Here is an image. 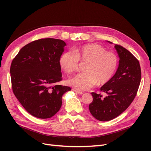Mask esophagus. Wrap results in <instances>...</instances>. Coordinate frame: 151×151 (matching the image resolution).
Returning a JSON list of instances; mask_svg holds the SVG:
<instances>
[{
  "mask_svg": "<svg viewBox=\"0 0 151 151\" xmlns=\"http://www.w3.org/2000/svg\"><path fill=\"white\" fill-rule=\"evenodd\" d=\"M73 91H74V92L77 94H83V92H81V91H77L76 89H73Z\"/></svg>",
  "mask_w": 151,
  "mask_h": 151,
  "instance_id": "obj_1",
  "label": "esophagus"
}]
</instances>
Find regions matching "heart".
Wrapping results in <instances>:
<instances>
[{
  "label": "heart",
  "mask_w": 151,
  "mask_h": 151,
  "mask_svg": "<svg viewBox=\"0 0 151 151\" xmlns=\"http://www.w3.org/2000/svg\"><path fill=\"white\" fill-rule=\"evenodd\" d=\"M79 61L87 62L85 72L68 81L70 86L79 91H86L96 84L103 85L110 80L116 70L118 58L116 55L98 44L89 43L76 47L63 53L59 60L60 67L67 74L78 70Z\"/></svg>",
  "instance_id": "heart-1"
}]
</instances>
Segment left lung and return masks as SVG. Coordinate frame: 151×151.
I'll use <instances>...</instances> for the list:
<instances>
[{
	"label": "left lung",
	"instance_id": "1",
	"mask_svg": "<svg viewBox=\"0 0 151 151\" xmlns=\"http://www.w3.org/2000/svg\"><path fill=\"white\" fill-rule=\"evenodd\" d=\"M115 48L120 58L119 65L112 78L100 88L106 94L103 97L91 93L93 101L89 106L91 115L102 122L113 120L126 110L134 99L140 83L141 70L137 59L120 45H115Z\"/></svg>",
	"mask_w": 151,
	"mask_h": 151
}]
</instances>
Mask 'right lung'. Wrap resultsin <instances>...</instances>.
Returning a JSON list of instances; mask_svg holds the SVG:
<instances>
[{
  "label": "right lung",
  "mask_w": 151,
  "mask_h": 151,
  "mask_svg": "<svg viewBox=\"0 0 151 151\" xmlns=\"http://www.w3.org/2000/svg\"><path fill=\"white\" fill-rule=\"evenodd\" d=\"M66 43L54 38L40 39L22 47L12 62L13 93L22 106L36 118H51L62 106L63 94L70 87L62 80L59 60Z\"/></svg>",
  "instance_id": "add662e5"
}]
</instances>
